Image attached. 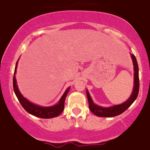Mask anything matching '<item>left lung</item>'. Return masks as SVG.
<instances>
[{"mask_svg": "<svg viewBox=\"0 0 150 150\" xmlns=\"http://www.w3.org/2000/svg\"><path fill=\"white\" fill-rule=\"evenodd\" d=\"M133 65H134V87L132 90V93L127 100L120 105H117L111 107H102L96 105L92 99L88 90H87V96L89 102V108L93 114L100 117H112L118 116L127 110L133 102L137 98L139 93V69L137 62L134 54H131Z\"/></svg>", "mask_w": 150, "mask_h": 150, "instance_id": "left-lung-1", "label": "left lung"}]
</instances>
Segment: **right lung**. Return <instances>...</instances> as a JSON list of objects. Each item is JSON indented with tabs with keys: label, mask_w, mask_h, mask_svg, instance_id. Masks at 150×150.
I'll return each instance as SVG.
<instances>
[{
	"label": "right lung",
	"mask_w": 150,
	"mask_h": 150,
	"mask_svg": "<svg viewBox=\"0 0 150 150\" xmlns=\"http://www.w3.org/2000/svg\"><path fill=\"white\" fill-rule=\"evenodd\" d=\"M17 64H18V61L16 63V68H15L14 72V77H13V90H14L15 94L18 98V101L22 105V107L24 108L27 112H28L29 114H32L33 116H36L37 117L43 119H50L53 118V117H56L57 116L60 115L63 112V109H64V102H65L66 97H67V93H68L70 87H68L65 93H63L62 97L60 98V101L56 105H53V106H50V107H42L40 105H35V104L32 103L30 101H28L27 98L21 95L20 93L19 90L18 88L17 83H16V69H17Z\"/></svg>",
	"instance_id": "1"
}]
</instances>
